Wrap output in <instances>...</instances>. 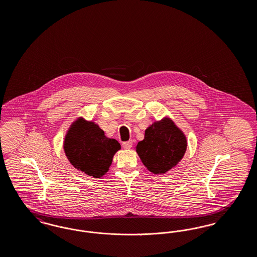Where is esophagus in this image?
<instances>
[{"label":"esophagus","instance_id":"1","mask_svg":"<svg viewBox=\"0 0 257 257\" xmlns=\"http://www.w3.org/2000/svg\"><path fill=\"white\" fill-rule=\"evenodd\" d=\"M123 148L125 149H130L133 147V142L132 141H128V142H124L122 144Z\"/></svg>","mask_w":257,"mask_h":257}]
</instances>
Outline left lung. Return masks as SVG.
Returning a JSON list of instances; mask_svg holds the SVG:
<instances>
[{"label":"left lung","mask_w":257,"mask_h":257,"mask_svg":"<svg viewBox=\"0 0 257 257\" xmlns=\"http://www.w3.org/2000/svg\"><path fill=\"white\" fill-rule=\"evenodd\" d=\"M136 151L147 170L164 174L182 160L187 150V138L169 117L152 123L138 143Z\"/></svg>","instance_id":"1"}]
</instances>
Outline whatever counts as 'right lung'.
<instances>
[{"label": "right lung", "instance_id": "obj_1", "mask_svg": "<svg viewBox=\"0 0 257 257\" xmlns=\"http://www.w3.org/2000/svg\"><path fill=\"white\" fill-rule=\"evenodd\" d=\"M120 148V144L107 138L98 124L83 117L70 125L63 141L64 153L70 164L93 178L108 172L113 155Z\"/></svg>", "mask_w": 257, "mask_h": 257}]
</instances>
